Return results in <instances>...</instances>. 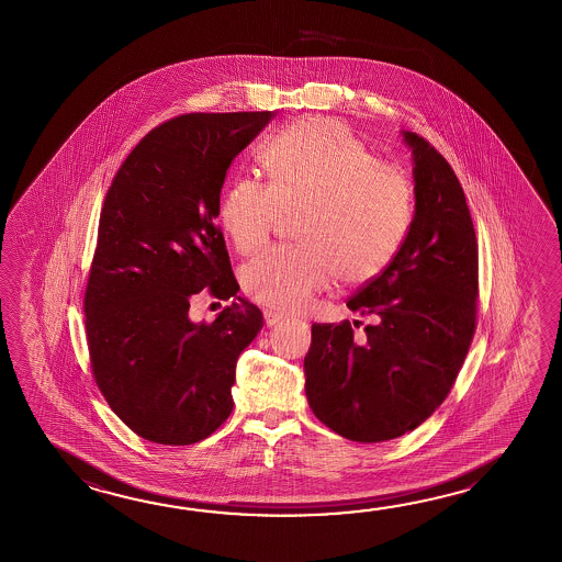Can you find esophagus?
<instances>
[{
    "instance_id": "34e87169",
    "label": "esophagus",
    "mask_w": 562,
    "mask_h": 562,
    "mask_svg": "<svg viewBox=\"0 0 562 562\" xmlns=\"http://www.w3.org/2000/svg\"><path fill=\"white\" fill-rule=\"evenodd\" d=\"M284 316L280 314V312H274V310H263V321L268 326H276L278 322L282 321Z\"/></svg>"
}]
</instances>
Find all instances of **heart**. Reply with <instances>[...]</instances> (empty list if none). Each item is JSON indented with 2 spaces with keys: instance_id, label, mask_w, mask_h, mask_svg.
I'll list each match as a JSON object with an SVG mask.
<instances>
[{
  "instance_id": "obj_1",
  "label": "heart",
  "mask_w": 562,
  "mask_h": 562,
  "mask_svg": "<svg viewBox=\"0 0 562 562\" xmlns=\"http://www.w3.org/2000/svg\"><path fill=\"white\" fill-rule=\"evenodd\" d=\"M270 182L240 176L220 218L241 254L263 248L286 216H299L300 248H270L241 268L244 292L276 312H299L334 278L348 286L379 278L413 220L411 178L348 127L312 117L280 132L263 151Z\"/></svg>"
}]
</instances>
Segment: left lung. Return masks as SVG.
I'll return each instance as SVG.
<instances>
[{"instance_id":"8db88e82","label":"left lung","mask_w":562,"mask_h":562,"mask_svg":"<svg viewBox=\"0 0 562 562\" xmlns=\"http://www.w3.org/2000/svg\"><path fill=\"white\" fill-rule=\"evenodd\" d=\"M414 218L389 268L346 306L372 316L312 324L306 396L321 423L356 442L414 430L445 402L476 330L479 241L459 178L414 132ZM362 322L355 321V326Z\"/></svg>"}]
</instances>
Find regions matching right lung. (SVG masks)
<instances>
[{
	"label": "right lung",
	"instance_id": "add662e5",
	"mask_svg": "<svg viewBox=\"0 0 562 562\" xmlns=\"http://www.w3.org/2000/svg\"><path fill=\"white\" fill-rule=\"evenodd\" d=\"M274 112L182 114L130 151L103 200L83 294L93 380L130 430L183 447L228 418L241 350L263 316L238 296L216 224L229 164ZM206 289L233 304L214 323L187 310Z\"/></svg>",
	"mask_w": 562,
	"mask_h": 562
}]
</instances>
